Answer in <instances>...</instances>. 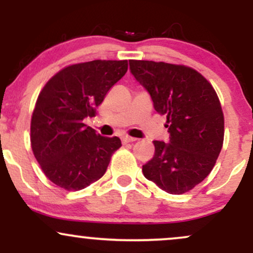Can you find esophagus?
I'll return each mask as SVG.
<instances>
[{
    "mask_svg": "<svg viewBox=\"0 0 253 253\" xmlns=\"http://www.w3.org/2000/svg\"><path fill=\"white\" fill-rule=\"evenodd\" d=\"M134 141H136L135 138H132V136H123V143L124 144H128V143H134Z\"/></svg>",
    "mask_w": 253,
    "mask_h": 253,
    "instance_id": "34e87169",
    "label": "esophagus"
}]
</instances>
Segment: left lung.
<instances>
[{
    "instance_id": "1",
    "label": "left lung",
    "mask_w": 253,
    "mask_h": 253,
    "mask_svg": "<svg viewBox=\"0 0 253 253\" xmlns=\"http://www.w3.org/2000/svg\"><path fill=\"white\" fill-rule=\"evenodd\" d=\"M130 74L146 89L156 112L167 117L169 141H153L155 156L143 173L169 194L187 193L215 165L223 143V114L215 90L194 69L129 60Z\"/></svg>"
}]
</instances>
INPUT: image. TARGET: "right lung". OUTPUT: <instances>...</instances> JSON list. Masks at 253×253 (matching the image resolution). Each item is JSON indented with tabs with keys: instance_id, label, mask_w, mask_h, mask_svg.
Masks as SVG:
<instances>
[{
	"instance_id": "obj_1",
	"label": "right lung",
	"mask_w": 253,
	"mask_h": 253,
	"mask_svg": "<svg viewBox=\"0 0 253 253\" xmlns=\"http://www.w3.org/2000/svg\"><path fill=\"white\" fill-rule=\"evenodd\" d=\"M128 69L127 60H92L64 68L45 84L31 121L34 157L46 177L81 190L104 175L118 136H102L84 124L95 117L109 89Z\"/></svg>"
}]
</instances>
